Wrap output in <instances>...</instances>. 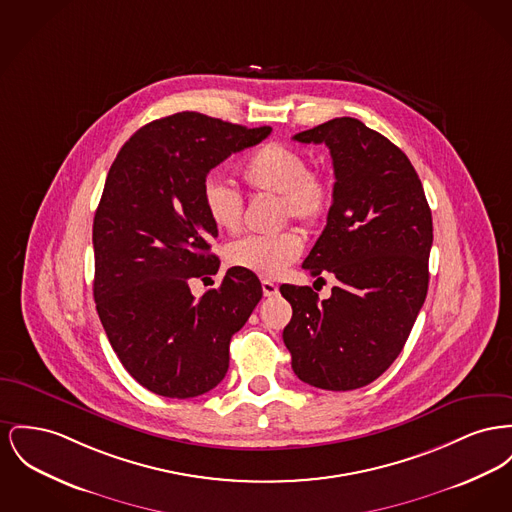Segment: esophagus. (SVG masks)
I'll use <instances>...</instances> for the list:
<instances>
[{"instance_id": "obj_1", "label": "esophagus", "mask_w": 512, "mask_h": 512, "mask_svg": "<svg viewBox=\"0 0 512 512\" xmlns=\"http://www.w3.org/2000/svg\"><path fill=\"white\" fill-rule=\"evenodd\" d=\"M261 288H263V294H265V298H274L276 294H278V286L271 282V280H263L261 282Z\"/></svg>"}]
</instances>
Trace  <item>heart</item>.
<instances>
[{"label":"heart","mask_w":512,"mask_h":512,"mask_svg":"<svg viewBox=\"0 0 512 512\" xmlns=\"http://www.w3.org/2000/svg\"><path fill=\"white\" fill-rule=\"evenodd\" d=\"M241 180L257 195H276L282 220H296L305 228L319 226L331 211L332 185L321 170L305 168L300 151L265 143L251 152L240 168ZM203 207L220 232L240 230L243 199L226 181L207 178L203 183ZM298 232L286 230L276 236H247L226 247L230 267L274 278L300 257Z\"/></svg>","instance_id":"obj_1"}]
</instances>
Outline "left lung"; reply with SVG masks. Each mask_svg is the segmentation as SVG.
<instances>
[{
  "instance_id": "1",
  "label": "left lung",
  "mask_w": 512,
  "mask_h": 512,
  "mask_svg": "<svg viewBox=\"0 0 512 512\" xmlns=\"http://www.w3.org/2000/svg\"><path fill=\"white\" fill-rule=\"evenodd\" d=\"M325 143L334 187L327 226L303 261L331 272L329 300L282 284L292 321L282 332L292 369L325 391H354L383 375L402 352L429 284L433 220L408 156L356 118H334L294 135Z\"/></svg>"
}]
</instances>
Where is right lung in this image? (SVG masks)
Masks as SVG:
<instances>
[{
	"label": "right lung",
	"instance_id": "obj_1",
	"mask_svg": "<svg viewBox=\"0 0 512 512\" xmlns=\"http://www.w3.org/2000/svg\"><path fill=\"white\" fill-rule=\"evenodd\" d=\"M271 131L180 112L133 133L108 172L92 224V292L123 367L154 394L214 389L232 336L263 298L259 278L234 267L199 300L189 282L220 267L201 197L207 174Z\"/></svg>",
	"mask_w": 512,
	"mask_h": 512
}]
</instances>
